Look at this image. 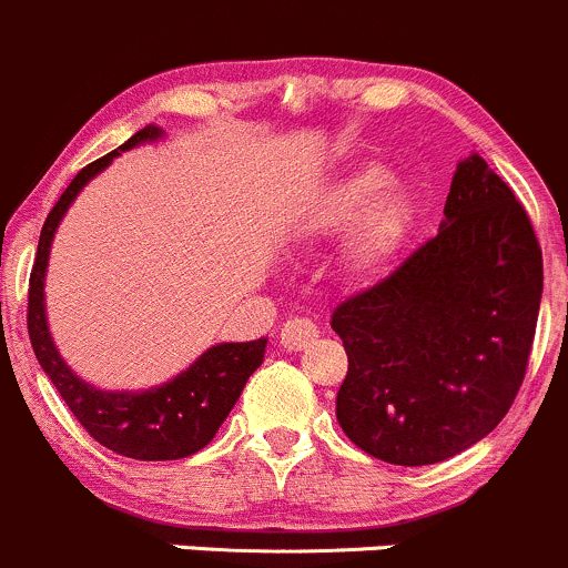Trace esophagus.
<instances>
[{
    "instance_id": "esophagus-1",
    "label": "esophagus",
    "mask_w": 568,
    "mask_h": 568,
    "mask_svg": "<svg viewBox=\"0 0 568 568\" xmlns=\"http://www.w3.org/2000/svg\"><path fill=\"white\" fill-rule=\"evenodd\" d=\"M318 337V326L311 318H288L280 329V343H283L288 352H302L305 346H311Z\"/></svg>"
}]
</instances>
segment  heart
Listing matches in <instances>:
<instances>
[{"label": "heart", "mask_w": 568, "mask_h": 568, "mask_svg": "<svg viewBox=\"0 0 568 568\" xmlns=\"http://www.w3.org/2000/svg\"><path fill=\"white\" fill-rule=\"evenodd\" d=\"M382 164H359L321 189L302 214V236H335L359 215L346 244V263L357 274H376L398 255L415 225V200L400 183H387Z\"/></svg>", "instance_id": "heart-1"}]
</instances>
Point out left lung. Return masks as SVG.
Instances as JSON below:
<instances>
[{
	"mask_svg": "<svg viewBox=\"0 0 568 568\" xmlns=\"http://www.w3.org/2000/svg\"><path fill=\"white\" fill-rule=\"evenodd\" d=\"M541 288L528 211L473 153L456 168L437 236L332 313L348 354L337 390L346 437L400 467L484 439L523 387Z\"/></svg>",
	"mask_w": 568,
	"mask_h": 568,
	"instance_id": "left-lung-1",
	"label": "left lung"
}]
</instances>
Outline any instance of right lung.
<instances>
[{
    "instance_id": "add662e5",
    "label": "right lung",
    "mask_w": 568,
    "mask_h": 568,
    "mask_svg": "<svg viewBox=\"0 0 568 568\" xmlns=\"http://www.w3.org/2000/svg\"><path fill=\"white\" fill-rule=\"evenodd\" d=\"M162 134L164 131L159 125H145L118 151L79 170L77 178L68 183L40 231L38 255L30 274V305H27V329H30L40 368L62 395L73 417L88 428L95 443L140 462L186 459L205 448L220 432L225 417L231 415L250 376L261 368L263 352H266V337L247 343H216L168 385L142 393H112L79 379L51 341L49 324H45L43 283L57 225L65 216L68 205L84 189V183L109 168V162L120 156V151H131L134 145L153 142Z\"/></svg>"
}]
</instances>
